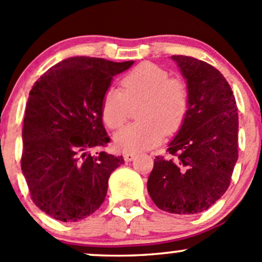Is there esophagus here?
<instances>
[{"mask_svg":"<svg viewBox=\"0 0 262 262\" xmlns=\"http://www.w3.org/2000/svg\"><path fill=\"white\" fill-rule=\"evenodd\" d=\"M135 156H137V154H134V152H128V154H124V160L132 161V160H134Z\"/></svg>","mask_w":262,"mask_h":262,"instance_id":"obj_1","label":"esophagus"}]
</instances>
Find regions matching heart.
Here are the masks:
<instances>
[{
	"label": "heart",
	"instance_id": "1",
	"mask_svg": "<svg viewBox=\"0 0 262 262\" xmlns=\"http://www.w3.org/2000/svg\"><path fill=\"white\" fill-rule=\"evenodd\" d=\"M139 122L122 128L114 135L119 151L138 152L158 145L162 135L176 133L185 121L189 106V92L181 79L152 62L135 66L122 79L121 90L108 89L102 97V119L116 129L127 121L129 106L139 103Z\"/></svg>",
	"mask_w": 262,
	"mask_h": 262
}]
</instances>
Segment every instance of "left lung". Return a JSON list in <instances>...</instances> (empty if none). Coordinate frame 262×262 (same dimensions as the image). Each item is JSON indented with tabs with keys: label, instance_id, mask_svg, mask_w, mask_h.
<instances>
[{
	"label": "left lung",
	"instance_id": "obj_1",
	"mask_svg": "<svg viewBox=\"0 0 262 262\" xmlns=\"http://www.w3.org/2000/svg\"><path fill=\"white\" fill-rule=\"evenodd\" d=\"M171 59L188 87V112L167 154L156 156L148 192L161 210L196 214L217 202L230 185L237 160V108L217 69L191 56Z\"/></svg>",
	"mask_w": 262,
	"mask_h": 262
}]
</instances>
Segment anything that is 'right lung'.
<instances>
[{
  "label": "right lung",
  "instance_id": "obj_1",
  "mask_svg": "<svg viewBox=\"0 0 262 262\" xmlns=\"http://www.w3.org/2000/svg\"><path fill=\"white\" fill-rule=\"evenodd\" d=\"M134 61L74 56L40 76L29 92L20 167L33 202L61 222H77L101 207L108 179L123 156L90 150L110 143L102 119L104 92Z\"/></svg>",
  "mask_w": 262,
  "mask_h": 262
}]
</instances>
